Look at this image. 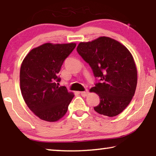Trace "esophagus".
Masks as SVG:
<instances>
[{
	"mask_svg": "<svg viewBox=\"0 0 156 156\" xmlns=\"http://www.w3.org/2000/svg\"><path fill=\"white\" fill-rule=\"evenodd\" d=\"M80 95H81L82 96L85 97V96H87L88 90H86V91H81V92H80Z\"/></svg>",
	"mask_w": 156,
	"mask_h": 156,
	"instance_id": "1",
	"label": "esophagus"
}]
</instances>
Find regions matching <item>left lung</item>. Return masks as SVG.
Segmentation results:
<instances>
[{"label": "left lung", "instance_id": "left-lung-1", "mask_svg": "<svg viewBox=\"0 0 156 156\" xmlns=\"http://www.w3.org/2000/svg\"><path fill=\"white\" fill-rule=\"evenodd\" d=\"M77 51L90 65L96 80L98 79L90 89L100 97L94 110L109 117L120 114L130 103L138 80L130 51L119 42L105 36L79 43Z\"/></svg>", "mask_w": 156, "mask_h": 156}]
</instances>
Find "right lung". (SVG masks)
Listing matches in <instances>:
<instances>
[{
    "label": "right lung",
    "mask_w": 156,
    "mask_h": 156,
    "mask_svg": "<svg viewBox=\"0 0 156 156\" xmlns=\"http://www.w3.org/2000/svg\"><path fill=\"white\" fill-rule=\"evenodd\" d=\"M75 43H45L31 50L20 67V90L25 103L41 120L55 122L67 113L73 99L65 86L59 87V72Z\"/></svg>",
    "instance_id": "add662e5"
}]
</instances>
